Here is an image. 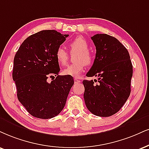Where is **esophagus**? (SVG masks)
<instances>
[{"label":"esophagus","instance_id":"1","mask_svg":"<svg viewBox=\"0 0 149 149\" xmlns=\"http://www.w3.org/2000/svg\"><path fill=\"white\" fill-rule=\"evenodd\" d=\"M74 84H79V83H81V80H79V79H77V78H75L74 79Z\"/></svg>","mask_w":149,"mask_h":149}]
</instances>
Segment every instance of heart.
<instances>
[{
    "mask_svg": "<svg viewBox=\"0 0 149 149\" xmlns=\"http://www.w3.org/2000/svg\"><path fill=\"white\" fill-rule=\"evenodd\" d=\"M71 52H77L75 55L76 62L70 64L63 70L64 75L79 77L84 71L86 64H90L93 61V56L88 50V41L82 36H77L70 42L68 44ZM56 59L60 65H64L68 60V54L63 47H60L56 49Z\"/></svg>",
    "mask_w": 149,
    "mask_h": 149,
    "instance_id": "heart-1",
    "label": "heart"
}]
</instances>
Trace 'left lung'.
<instances>
[{
    "instance_id": "left-lung-1",
    "label": "left lung",
    "mask_w": 149,
    "mask_h": 149,
    "mask_svg": "<svg viewBox=\"0 0 149 149\" xmlns=\"http://www.w3.org/2000/svg\"><path fill=\"white\" fill-rule=\"evenodd\" d=\"M91 39L96 55L86 76L97 77L98 84H95V80L83 81L84 101L95 115L110 117L121 109L129 97L133 65L127 49L116 38L97 34Z\"/></svg>"
}]
</instances>
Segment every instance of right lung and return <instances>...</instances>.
I'll return each mask as SVG.
<instances>
[{
  "mask_svg": "<svg viewBox=\"0 0 149 149\" xmlns=\"http://www.w3.org/2000/svg\"><path fill=\"white\" fill-rule=\"evenodd\" d=\"M68 34L56 30H42L27 37L14 58L12 77L18 100L33 117L50 119L58 115L65 105L74 84L73 77L58 75L56 49ZM54 74L55 79L47 81Z\"/></svg>",
  "mask_w": 149,
  "mask_h": 149,
  "instance_id": "obj_1",
  "label": "right lung"
}]
</instances>
